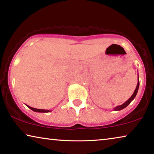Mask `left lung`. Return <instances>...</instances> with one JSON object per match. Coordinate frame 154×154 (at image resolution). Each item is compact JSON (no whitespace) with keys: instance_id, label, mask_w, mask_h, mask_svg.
<instances>
[{"instance_id":"1","label":"left lung","mask_w":154,"mask_h":154,"mask_svg":"<svg viewBox=\"0 0 154 154\" xmlns=\"http://www.w3.org/2000/svg\"><path fill=\"white\" fill-rule=\"evenodd\" d=\"M139 85H140V81H139V77H138V82H137V86H136V88H135V91H134V93H133V94L132 95L131 98H130L128 100H127L126 102H125L124 103L122 104V105H119V106H117V107H116L115 108H114V110H115V111H119V110H121V109H124L125 107H126L129 104L131 103V101L133 100L135 98L136 95H137V94L138 88H139Z\"/></svg>"}]
</instances>
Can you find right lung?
Returning <instances> with one entry per match:
<instances>
[{
    "mask_svg": "<svg viewBox=\"0 0 154 154\" xmlns=\"http://www.w3.org/2000/svg\"><path fill=\"white\" fill-rule=\"evenodd\" d=\"M27 107L30 108V109L33 110L34 112H51L50 110H47V109H36V108H33V107H30V106L27 105Z\"/></svg>",
    "mask_w": 154,
    "mask_h": 154,
    "instance_id": "add662e5",
    "label": "right lung"
}]
</instances>
